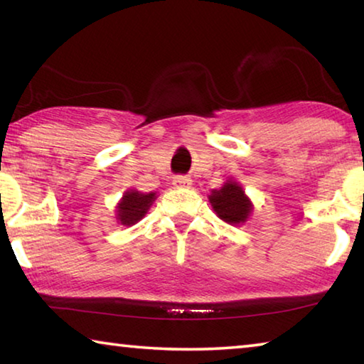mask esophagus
<instances>
[{
    "instance_id": "1",
    "label": "esophagus",
    "mask_w": 364,
    "mask_h": 364,
    "mask_svg": "<svg viewBox=\"0 0 364 364\" xmlns=\"http://www.w3.org/2000/svg\"><path fill=\"white\" fill-rule=\"evenodd\" d=\"M173 181H175L176 184H191V178L184 176V175H178V176H175Z\"/></svg>"
}]
</instances>
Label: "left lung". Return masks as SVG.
Returning a JSON list of instances; mask_svg holds the SVG:
<instances>
[{"label":"left lung","instance_id":"8db88e82","mask_svg":"<svg viewBox=\"0 0 364 364\" xmlns=\"http://www.w3.org/2000/svg\"><path fill=\"white\" fill-rule=\"evenodd\" d=\"M208 199L216 215L229 224L245 223L251 211V203L247 199L245 193L234 181L224 183L221 189L211 191Z\"/></svg>","mask_w":364,"mask_h":364}]
</instances>
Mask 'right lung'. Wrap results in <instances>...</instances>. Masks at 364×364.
Returning a JSON list of instances; mask_svg holds the SVG:
<instances>
[{"label":"right lung","instance_id":"right-lung-1","mask_svg":"<svg viewBox=\"0 0 364 364\" xmlns=\"http://www.w3.org/2000/svg\"><path fill=\"white\" fill-rule=\"evenodd\" d=\"M156 199L154 193L141 194L138 191H127L124 194L121 203L117 205V220L124 226H132L146 215L148 208Z\"/></svg>","mask_w":364,"mask_h":364}]
</instances>
